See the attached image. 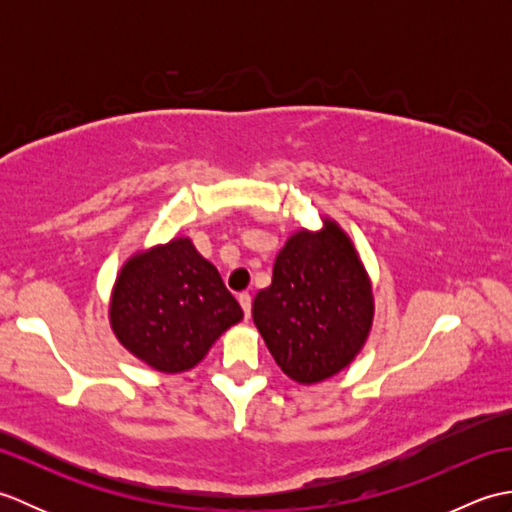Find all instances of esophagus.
I'll list each match as a JSON object with an SVG mask.
<instances>
[{
	"mask_svg": "<svg viewBox=\"0 0 512 512\" xmlns=\"http://www.w3.org/2000/svg\"><path fill=\"white\" fill-rule=\"evenodd\" d=\"M237 299H239V306H242V310H244V317L250 319V308H253V299H250L248 292H242V295H239Z\"/></svg>",
	"mask_w": 512,
	"mask_h": 512,
	"instance_id": "34e87169",
	"label": "esophagus"
}]
</instances>
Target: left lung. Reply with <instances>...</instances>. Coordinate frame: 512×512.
Wrapping results in <instances>:
<instances>
[{"label":"left lung","mask_w":512,"mask_h":512,"mask_svg":"<svg viewBox=\"0 0 512 512\" xmlns=\"http://www.w3.org/2000/svg\"><path fill=\"white\" fill-rule=\"evenodd\" d=\"M372 312L365 268L334 222L292 235L275 259L273 284L253 301V321L277 365L308 385L350 365Z\"/></svg>","instance_id":"1"}]
</instances>
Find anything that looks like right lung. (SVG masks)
Returning a JSON list of instances; mask_svg holds the SVG:
<instances>
[{
  "instance_id": "right-lung-1",
  "label": "right lung",
  "mask_w": 512,
  "mask_h": 512,
  "mask_svg": "<svg viewBox=\"0 0 512 512\" xmlns=\"http://www.w3.org/2000/svg\"><path fill=\"white\" fill-rule=\"evenodd\" d=\"M242 317L217 268L187 237L129 259L110 306L118 341L165 374L198 365L217 336Z\"/></svg>"
}]
</instances>
